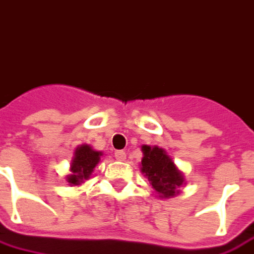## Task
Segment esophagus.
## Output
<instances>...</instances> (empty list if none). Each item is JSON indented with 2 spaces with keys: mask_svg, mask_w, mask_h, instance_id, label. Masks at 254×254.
Wrapping results in <instances>:
<instances>
[{
  "mask_svg": "<svg viewBox=\"0 0 254 254\" xmlns=\"http://www.w3.org/2000/svg\"><path fill=\"white\" fill-rule=\"evenodd\" d=\"M115 157H116L117 160H124L126 159V152L124 150H116L115 152Z\"/></svg>",
  "mask_w": 254,
  "mask_h": 254,
  "instance_id": "1",
  "label": "esophagus"
}]
</instances>
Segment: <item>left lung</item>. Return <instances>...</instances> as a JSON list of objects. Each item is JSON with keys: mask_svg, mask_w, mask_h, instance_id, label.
I'll return each instance as SVG.
<instances>
[{"mask_svg": "<svg viewBox=\"0 0 254 254\" xmlns=\"http://www.w3.org/2000/svg\"><path fill=\"white\" fill-rule=\"evenodd\" d=\"M144 157L141 160V171L148 178L159 197H173L180 193V187L185 184L184 174L178 170L166 150L159 146H142Z\"/></svg>", "mask_w": 254, "mask_h": 254, "instance_id": "8db88e82", "label": "left lung"}]
</instances>
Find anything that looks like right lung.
Listing matches in <instances>:
<instances>
[{"label":"right lung","instance_id":"1","mask_svg":"<svg viewBox=\"0 0 254 254\" xmlns=\"http://www.w3.org/2000/svg\"><path fill=\"white\" fill-rule=\"evenodd\" d=\"M102 156V152H98L91 148L90 145H80L74 150V156L70 163V174L67 176L69 185H80L88 180L94 169L97 167Z\"/></svg>","mask_w":254,"mask_h":254}]
</instances>
